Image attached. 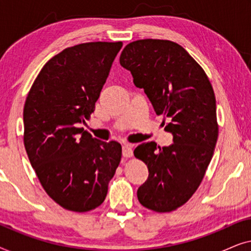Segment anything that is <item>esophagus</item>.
<instances>
[{
  "label": "esophagus",
  "mask_w": 251,
  "mask_h": 251,
  "mask_svg": "<svg viewBox=\"0 0 251 251\" xmlns=\"http://www.w3.org/2000/svg\"><path fill=\"white\" fill-rule=\"evenodd\" d=\"M122 155L125 157H131L133 155L132 146L130 144H125L122 146Z\"/></svg>",
  "instance_id": "obj_1"
}]
</instances>
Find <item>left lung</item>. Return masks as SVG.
<instances>
[{
  "instance_id": "left-lung-1",
  "label": "left lung",
  "mask_w": 251,
  "mask_h": 251,
  "mask_svg": "<svg viewBox=\"0 0 251 251\" xmlns=\"http://www.w3.org/2000/svg\"><path fill=\"white\" fill-rule=\"evenodd\" d=\"M120 64L131 72L157 115L170 122L174 144L161 149L144 143L133 154L149 168V178L137 191L140 204L170 212L186 203L203 179L218 138L216 98L209 78L178 43L145 39L126 44Z\"/></svg>"
}]
</instances>
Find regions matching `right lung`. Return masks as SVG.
<instances>
[{
	"label": "right lung",
	"mask_w": 251,
	"mask_h": 251,
	"mask_svg": "<svg viewBox=\"0 0 251 251\" xmlns=\"http://www.w3.org/2000/svg\"><path fill=\"white\" fill-rule=\"evenodd\" d=\"M122 42L66 48L42 67L24 106V145L41 185L67 210L104 202L122 156L118 142H100L77 123L95 111Z\"/></svg>",
	"instance_id": "right-lung-1"
}]
</instances>
